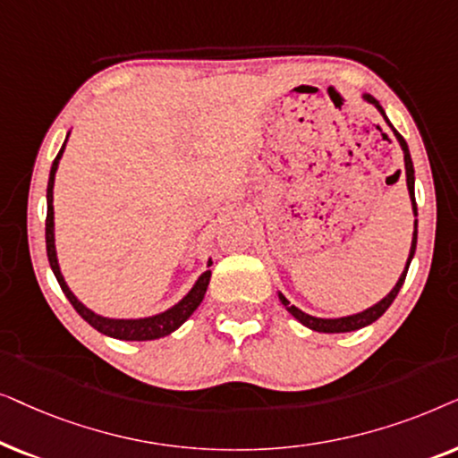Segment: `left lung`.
I'll return each mask as SVG.
<instances>
[{"mask_svg": "<svg viewBox=\"0 0 458 458\" xmlns=\"http://www.w3.org/2000/svg\"><path fill=\"white\" fill-rule=\"evenodd\" d=\"M362 100H367L369 105H373L377 111L381 113V117L386 119V123L392 127V131H394V136H395V140H398V144H400V148H402V152H404V175H406V188H408V197H411V205H412V216H417V200H414V167H412V158H411V150H408V144H406V140L400 136L398 131H395V127L389 123V119H387V114H386V111H383V106L379 105V102L375 100L373 96L370 94H362ZM417 219H414V230H412V241H411V251H408V259H406V266H404V270H402V274H400V278H398V283L394 284V289L387 293L386 297H383V300H379L377 303H373V306L370 308H367V310H362V312H358V314H350V316H341V318H316V316H312V314H306L303 312V310H300L297 306H293V303L286 300V297L283 295V293L278 291V300H280V303H283V306L286 308V312H289L293 318H297L301 322L303 327H308L310 331H316V333H350V331H358V328H364V327H369V325H373L375 320H379L383 314H386V310L392 306L394 303V300H395V295H398L400 293V289H402V284H404V278H406V272H408V266H411V261H412V258H414V249H417Z\"/></svg>", "mask_w": 458, "mask_h": 458, "instance_id": "1", "label": "left lung"}]
</instances>
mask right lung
I'll use <instances>...</instances> for the list:
<instances>
[{"label": "right lung", "mask_w": 458, "mask_h": 458, "mask_svg": "<svg viewBox=\"0 0 458 458\" xmlns=\"http://www.w3.org/2000/svg\"><path fill=\"white\" fill-rule=\"evenodd\" d=\"M71 131L66 133V140H69ZM66 140L63 144V148L54 158L52 169H50V180H47V217H46V249H47V259H50V267L56 276L60 289L66 295V300L72 303V308L77 310V314L81 318L100 331L102 335H108L113 339H121V341H152V339H161L172 335L174 331L184 325V322L191 318L194 314V310L200 306L203 301L207 286H209V278H211V270H205L200 276L197 278V283L192 284V289L186 293L182 300L172 306L165 312H158L155 316H144V318H108V316L96 314L94 310H89L83 301H79V297L69 289L66 280L60 272V264H58V253H56V234H54V180H56V172L60 165V158H63ZM213 261H207V267H209Z\"/></svg>", "instance_id": "obj_1"}]
</instances>
